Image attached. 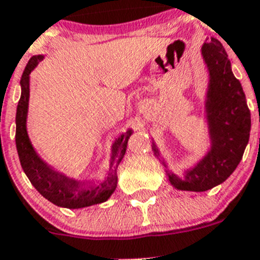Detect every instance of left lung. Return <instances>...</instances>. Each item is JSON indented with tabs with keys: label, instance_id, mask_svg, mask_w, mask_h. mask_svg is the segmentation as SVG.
<instances>
[{
	"label": "left lung",
	"instance_id": "left-lung-1",
	"mask_svg": "<svg viewBox=\"0 0 260 260\" xmlns=\"http://www.w3.org/2000/svg\"><path fill=\"white\" fill-rule=\"evenodd\" d=\"M210 71L207 91V122L211 150L183 177L168 174L172 185L186 191H207L224 182L240 164L249 143L251 117L240 80L234 77L231 61L217 39L202 47ZM153 152L158 155L155 143Z\"/></svg>",
	"mask_w": 260,
	"mask_h": 260
}]
</instances>
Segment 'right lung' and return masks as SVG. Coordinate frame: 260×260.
I'll return each mask as SVG.
<instances>
[{
	"mask_svg": "<svg viewBox=\"0 0 260 260\" xmlns=\"http://www.w3.org/2000/svg\"><path fill=\"white\" fill-rule=\"evenodd\" d=\"M43 58L44 56L31 57L20 78L22 95L18 103L17 117H15V123H17L15 143H17L20 165L34 187L45 199L56 206L65 208H83L103 203L116 190L117 168L125 155L127 141L133 132L127 130L125 134L117 138L112 146V161H110L108 178L99 186H89V190L83 189L86 182H78L73 178H68L48 167L34 150L26 128L29 99V74Z\"/></svg>",
	"mask_w": 260,
	"mask_h": 260,
	"instance_id": "add662e5",
	"label": "right lung"
}]
</instances>
